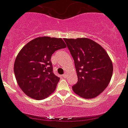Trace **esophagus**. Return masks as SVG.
<instances>
[{
    "label": "esophagus",
    "mask_w": 128,
    "mask_h": 128,
    "mask_svg": "<svg viewBox=\"0 0 128 128\" xmlns=\"http://www.w3.org/2000/svg\"><path fill=\"white\" fill-rule=\"evenodd\" d=\"M66 76V74H64V75H62V77L65 78Z\"/></svg>",
    "instance_id": "esophagus-1"
}]
</instances>
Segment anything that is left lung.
Segmentation results:
<instances>
[{"label":"left lung","mask_w":128,"mask_h":128,"mask_svg":"<svg viewBox=\"0 0 128 128\" xmlns=\"http://www.w3.org/2000/svg\"><path fill=\"white\" fill-rule=\"evenodd\" d=\"M74 60L77 82L73 92L84 98L99 95L108 86L113 74V64L100 45L87 38H64Z\"/></svg>","instance_id":"obj_1"}]
</instances>
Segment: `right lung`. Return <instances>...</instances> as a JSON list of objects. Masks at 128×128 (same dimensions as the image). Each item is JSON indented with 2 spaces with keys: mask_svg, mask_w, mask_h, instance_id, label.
Returning a JSON list of instances; mask_svg holds the SVG:
<instances>
[{
  "mask_svg": "<svg viewBox=\"0 0 128 128\" xmlns=\"http://www.w3.org/2000/svg\"><path fill=\"white\" fill-rule=\"evenodd\" d=\"M66 47L62 38L38 37L26 44L14 64L17 83L30 97L41 100L56 88L60 78L53 73L51 57L55 51Z\"/></svg>",
  "mask_w": 128,
  "mask_h": 128,
  "instance_id": "add662e5",
  "label": "right lung"
}]
</instances>
